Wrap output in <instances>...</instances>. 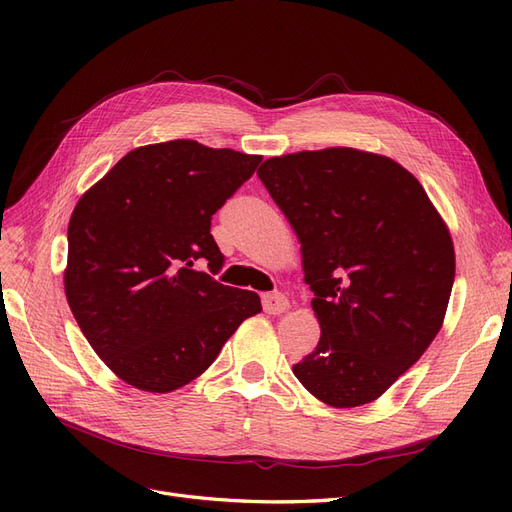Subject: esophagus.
I'll list each match as a JSON object with an SVG mask.
<instances>
[{"mask_svg": "<svg viewBox=\"0 0 512 512\" xmlns=\"http://www.w3.org/2000/svg\"><path fill=\"white\" fill-rule=\"evenodd\" d=\"M288 299L280 292H267L262 294V307H265L267 314H282L288 309Z\"/></svg>", "mask_w": 512, "mask_h": 512, "instance_id": "34e87169", "label": "esophagus"}]
</instances>
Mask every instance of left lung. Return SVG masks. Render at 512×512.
Segmentation results:
<instances>
[{
  "label": "left lung",
  "instance_id": "left-lung-1",
  "mask_svg": "<svg viewBox=\"0 0 512 512\" xmlns=\"http://www.w3.org/2000/svg\"><path fill=\"white\" fill-rule=\"evenodd\" d=\"M297 232L320 342L294 376L333 408L378 399L438 335L455 280L451 232L395 160L352 147L258 168Z\"/></svg>",
  "mask_w": 512,
  "mask_h": 512
}]
</instances>
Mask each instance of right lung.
<instances>
[{
    "instance_id": "add662e5",
    "label": "right lung",
    "mask_w": 512,
    "mask_h": 512,
    "mask_svg": "<svg viewBox=\"0 0 512 512\" xmlns=\"http://www.w3.org/2000/svg\"><path fill=\"white\" fill-rule=\"evenodd\" d=\"M260 162L188 138L136 147L76 203L66 299L89 346L134 389H181L262 312L256 292L200 271L224 262L211 215Z\"/></svg>"
}]
</instances>
